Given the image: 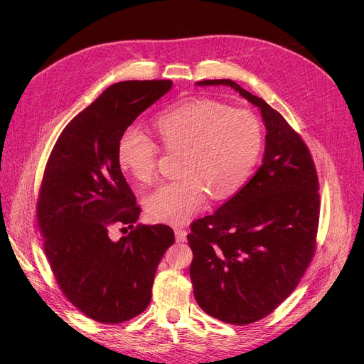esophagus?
<instances>
[{"label":"esophagus","instance_id":"1","mask_svg":"<svg viewBox=\"0 0 364 364\" xmlns=\"http://www.w3.org/2000/svg\"><path fill=\"white\" fill-rule=\"evenodd\" d=\"M176 239H177V242H184L187 239V232L183 227L176 228Z\"/></svg>","mask_w":364,"mask_h":364}]
</instances>
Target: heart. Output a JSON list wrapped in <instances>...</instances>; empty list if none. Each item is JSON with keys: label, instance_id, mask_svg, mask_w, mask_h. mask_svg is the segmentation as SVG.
<instances>
[{"label": "heart", "instance_id": "1", "mask_svg": "<svg viewBox=\"0 0 364 364\" xmlns=\"http://www.w3.org/2000/svg\"><path fill=\"white\" fill-rule=\"evenodd\" d=\"M155 129L169 151L183 150L178 180L164 184L146 200L149 215L178 224L196 214L211 195L215 200L242 188L261 155L264 132L250 109L190 97L158 114ZM159 147L136 127L118 140L117 159L122 169L143 184L158 174Z\"/></svg>", "mask_w": 364, "mask_h": 364}]
</instances>
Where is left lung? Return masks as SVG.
Wrapping results in <instances>:
<instances>
[{
    "mask_svg": "<svg viewBox=\"0 0 364 364\" xmlns=\"http://www.w3.org/2000/svg\"><path fill=\"white\" fill-rule=\"evenodd\" d=\"M261 109L265 151L255 176L187 235L190 279L199 307L224 323L251 324L273 313L298 286L316 252L320 195L311 153L282 114L232 80Z\"/></svg>",
    "mask_w": 364,
    "mask_h": 364,
    "instance_id": "left-lung-1",
    "label": "left lung"
}]
</instances>
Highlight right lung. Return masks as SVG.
<instances>
[{
	"label": "right lung",
	"mask_w": 364,
	"mask_h": 364,
	"mask_svg": "<svg viewBox=\"0 0 364 364\" xmlns=\"http://www.w3.org/2000/svg\"><path fill=\"white\" fill-rule=\"evenodd\" d=\"M171 87L110 85L65 127L44 169L36 221L51 272L72 305L105 324L147 309L161 258L176 242L169 225H136L141 208L117 159L121 134ZM114 225L130 233L112 241Z\"/></svg>",
	"instance_id": "1"
}]
</instances>
